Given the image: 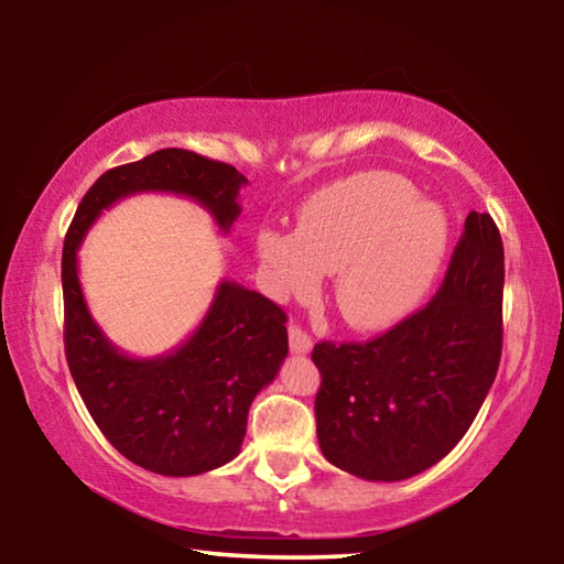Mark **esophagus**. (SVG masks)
<instances>
[{
  "label": "esophagus",
  "instance_id": "1",
  "mask_svg": "<svg viewBox=\"0 0 564 564\" xmlns=\"http://www.w3.org/2000/svg\"><path fill=\"white\" fill-rule=\"evenodd\" d=\"M289 343H291V350L299 352V356H305V352H311V348H313V340L308 333L301 330L299 326H293V323L289 328Z\"/></svg>",
  "mask_w": 564,
  "mask_h": 564
}]
</instances>
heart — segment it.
<instances>
[{"label":"heart","instance_id":"obj_1","mask_svg":"<svg viewBox=\"0 0 564 564\" xmlns=\"http://www.w3.org/2000/svg\"><path fill=\"white\" fill-rule=\"evenodd\" d=\"M451 241L445 208L408 178L362 171L301 206L295 231L261 228L256 259L275 301H308L333 273V305L348 328H393L431 291Z\"/></svg>","mask_w":564,"mask_h":564}]
</instances>
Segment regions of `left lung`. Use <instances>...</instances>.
Returning <instances> with one entry per match:
<instances>
[{
	"label": "left lung",
	"instance_id": "1",
	"mask_svg": "<svg viewBox=\"0 0 564 564\" xmlns=\"http://www.w3.org/2000/svg\"><path fill=\"white\" fill-rule=\"evenodd\" d=\"M502 238L470 212L445 281L423 311L368 343H318L316 433L330 465L395 482L460 443L502 352Z\"/></svg>",
	"mask_w": 564,
	"mask_h": 564
}]
</instances>
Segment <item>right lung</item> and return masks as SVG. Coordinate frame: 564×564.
I'll list each match as a JSON object with an SVG mask.
<instances>
[{
  "label": "right lung",
  "mask_w": 564,
  "mask_h": 564,
  "mask_svg": "<svg viewBox=\"0 0 564 564\" xmlns=\"http://www.w3.org/2000/svg\"><path fill=\"white\" fill-rule=\"evenodd\" d=\"M248 181L186 149H161L109 169L76 208L62 253L64 348L84 405L117 451L144 470L191 477L241 453L248 408L289 356L285 313L261 293L221 281L204 321L164 356L133 358L104 336L79 283L76 251L94 221L133 194H176L212 214L218 231L241 214Z\"/></svg>",
  "instance_id": "obj_1"
}]
</instances>
